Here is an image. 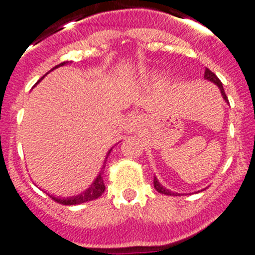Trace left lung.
I'll return each instance as SVG.
<instances>
[{
	"label": "left lung",
	"instance_id": "8db88e82",
	"mask_svg": "<svg viewBox=\"0 0 255 255\" xmlns=\"http://www.w3.org/2000/svg\"><path fill=\"white\" fill-rule=\"evenodd\" d=\"M204 78H206L207 80H209V82H213L216 85H218L221 93H222V97H224V100L226 101V102H229V100H227L226 93H225V91H224V87H222V83H221L220 79H218L217 76H216V74L212 73V71L209 69H206V71H204ZM153 184H154L155 190L158 191V193H161V194H164V195H176V193H171V191H168L167 189H164L163 186H161V184H159V182L157 181V179H155V177H154V180H153Z\"/></svg>",
	"mask_w": 255,
	"mask_h": 255
}]
</instances>
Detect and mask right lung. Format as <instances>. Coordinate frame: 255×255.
<instances>
[{"mask_svg":"<svg viewBox=\"0 0 255 255\" xmlns=\"http://www.w3.org/2000/svg\"><path fill=\"white\" fill-rule=\"evenodd\" d=\"M62 65H65V62H62V64L57 65V66H55L53 69H56V67L58 66H62ZM52 69V70H53ZM102 173L101 172L100 175H98V177L96 179V181L92 184V186L88 190H85L83 194L80 195H76V197H73V198H67V199H61V198H55L52 197L51 198L55 202H57V203L60 204H64V206H74V204H82V203H85V202H91V200H96L98 199V198L101 197V195L105 193V184H103V179H102Z\"/></svg>","mask_w":255,"mask_h":255,"instance_id":"1","label":"right lung"}]
</instances>
